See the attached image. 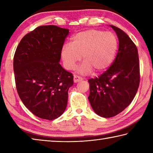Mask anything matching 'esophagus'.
Here are the masks:
<instances>
[{"instance_id": "34e87169", "label": "esophagus", "mask_w": 153, "mask_h": 153, "mask_svg": "<svg viewBox=\"0 0 153 153\" xmlns=\"http://www.w3.org/2000/svg\"><path fill=\"white\" fill-rule=\"evenodd\" d=\"M82 77L78 76H76V75H75L74 76V81L75 83H77L79 81H82Z\"/></svg>"}]
</instances>
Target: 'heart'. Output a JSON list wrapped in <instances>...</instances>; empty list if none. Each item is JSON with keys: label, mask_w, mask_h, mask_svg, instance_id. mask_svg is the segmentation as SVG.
I'll return each instance as SVG.
<instances>
[{"label": "heart", "mask_w": 153, "mask_h": 153, "mask_svg": "<svg viewBox=\"0 0 153 153\" xmlns=\"http://www.w3.org/2000/svg\"><path fill=\"white\" fill-rule=\"evenodd\" d=\"M118 41L114 33L98 30H88L79 32L71 38L70 45L66 44L61 50L65 67L72 69L81 59L84 60L78 71L86 74L94 69L99 73L112 63L117 53Z\"/></svg>", "instance_id": "obj_1"}]
</instances>
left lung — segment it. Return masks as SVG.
Returning a JSON list of instances; mask_svg holds the SVG:
<instances>
[{
    "label": "left lung",
    "mask_w": 153,
    "mask_h": 153,
    "mask_svg": "<svg viewBox=\"0 0 153 153\" xmlns=\"http://www.w3.org/2000/svg\"><path fill=\"white\" fill-rule=\"evenodd\" d=\"M111 27L119 39L117 56L107 71L88 79L90 105L97 115L105 118L117 115L130 104L140 79L136 46L123 30Z\"/></svg>",
    "instance_id": "left-lung-1"
}]
</instances>
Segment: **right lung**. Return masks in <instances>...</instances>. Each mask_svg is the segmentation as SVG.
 Masks as SVG:
<instances>
[{
  "label": "right lung",
  "mask_w": 153,
  "mask_h": 153,
  "mask_svg": "<svg viewBox=\"0 0 153 153\" xmlns=\"http://www.w3.org/2000/svg\"><path fill=\"white\" fill-rule=\"evenodd\" d=\"M69 30L41 25L24 36L13 58L19 97L37 117L53 120L65 110L74 76L59 63Z\"/></svg>",
  "instance_id": "obj_1"
}]
</instances>
